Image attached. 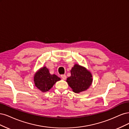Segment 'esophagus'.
Segmentation results:
<instances>
[{
	"label": "esophagus",
	"mask_w": 129,
	"mask_h": 129,
	"mask_svg": "<svg viewBox=\"0 0 129 129\" xmlns=\"http://www.w3.org/2000/svg\"><path fill=\"white\" fill-rule=\"evenodd\" d=\"M61 78L63 79V80H65L66 79V76L65 74H62V75H61Z\"/></svg>",
	"instance_id": "34e87169"
}]
</instances>
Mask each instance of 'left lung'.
Segmentation results:
<instances>
[{"label":"left lung","instance_id":"obj_1","mask_svg":"<svg viewBox=\"0 0 129 129\" xmlns=\"http://www.w3.org/2000/svg\"><path fill=\"white\" fill-rule=\"evenodd\" d=\"M71 77L67 78L66 82L74 92H84L92 85V74L83 66L75 64L71 70Z\"/></svg>","mask_w":129,"mask_h":129}]
</instances>
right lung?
I'll list each match as a JSON object with an SVG mask.
<instances>
[{"label": "right lung", "instance_id": "add662e5", "mask_svg": "<svg viewBox=\"0 0 129 129\" xmlns=\"http://www.w3.org/2000/svg\"><path fill=\"white\" fill-rule=\"evenodd\" d=\"M60 80L55 74H51L45 66L41 68L35 74L34 81L35 86L41 92H45L50 89L55 83Z\"/></svg>", "mask_w": 129, "mask_h": 129}]
</instances>
